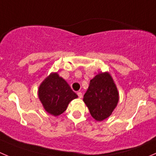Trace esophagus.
Segmentation results:
<instances>
[{
    "instance_id": "obj_1",
    "label": "esophagus",
    "mask_w": 156,
    "mask_h": 156,
    "mask_svg": "<svg viewBox=\"0 0 156 156\" xmlns=\"http://www.w3.org/2000/svg\"><path fill=\"white\" fill-rule=\"evenodd\" d=\"M77 94H78V98H82V93H81V92H78V93H77Z\"/></svg>"
}]
</instances>
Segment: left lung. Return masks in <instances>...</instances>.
<instances>
[{
  "label": "left lung",
  "mask_w": 156,
  "mask_h": 156,
  "mask_svg": "<svg viewBox=\"0 0 156 156\" xmlns=\"http://www.w3.org/2000/svg\"><path fill=\"white\" fill-rule=\"evenodd\" d=\"M83 101L98 121L107 118L117 105L119 94L110 74L101 73L90 80Z\"/></svg>",
  "instance_id": "obj_1"
}]
</instances>
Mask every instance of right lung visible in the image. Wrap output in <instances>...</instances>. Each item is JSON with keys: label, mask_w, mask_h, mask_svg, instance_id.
Segmentation results:
<instances>
[{"label": "right lung", "mask_w": 156, "mask_h": 156, "mask_svg": "<svg viewBox=\"0 0 156 156\" xmlns=\"http://www.w3.org/2000/svg\"><path fill=\"white\" fill-rule=\"evenodd\" d=\"M39 98L48 113L58 116L66 110L69 102L78 98V95L62 78L53 73L40 84Z\"/></svg>", "instance_id": "right-lung-1"}]
</instances>
